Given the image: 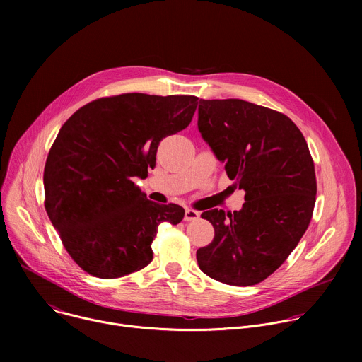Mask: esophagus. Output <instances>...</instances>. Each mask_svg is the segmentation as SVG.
I'll use <instances>...</instances> for the list:
<instances>
[{
    "label": "esophagus",
    "mask_w": 362,
    "mask_h": 362,
    "mask_svg": "<svg viewBox=\"0 0 362 362\" xmlns=\"http://www.w3.org/2000/svg\"><path fill=\"white\" fill-rule=\"evenodd\" d=\"M199 219V214L193 209H186L185 212V222H192V221H197Z\"/></svg>",
    "instance_id": "obj_1"
}]
</instances>
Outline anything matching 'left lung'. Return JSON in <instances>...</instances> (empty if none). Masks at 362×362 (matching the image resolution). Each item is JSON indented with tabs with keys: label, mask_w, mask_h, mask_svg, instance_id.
I'll return each instance as SVG.
<instances>
[{
	"label": "left lung",
	"mask_w": 362,
	"mask_h": 362,
	"mask_svg": "<svg viewBox=\"0 0 362 362\" xmlns=\"http://www.w3.org/2000/svg\"><path fill=\"white\" fill-rule=\"evenodd\" d=\"M197 127L245 190L239 212L202 214L215 238L197 249L199 268L226 285H256L286 261L313 219V156L288 116L245 100H200Z\"/></svg>",
	"instance_id": "obj_1"
}]
</instances>
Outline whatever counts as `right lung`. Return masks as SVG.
<instances>
[{"mask_svg":"<svg viewBox=\"0 0 362 362\" xmlns=\"http://www.w3.org/2000/svg\"><path fill=\"white\" fill-rule=\"evenodd\" d=\"M194 95L126 93L78 109L60 129L44 168V206L71 259L113 279L153 259L159 225H177L185 209L146 197L133 177L147 176L163 137L186 129Z\"/></svg>","mask_w":362,"mask_h":362,"instance_id":"obj_1","label":"right lung"}]
</instances>
